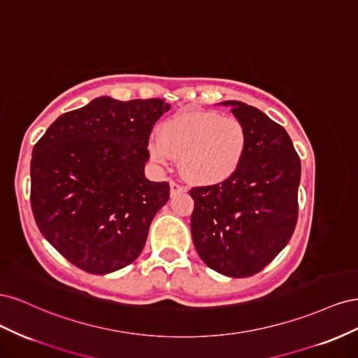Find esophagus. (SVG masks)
<instances>
[{
    "instance_id": "1",
    "label": "esophagus",
    "mask_w": 358,
    "mask_h": 358,
    "mask_svg": "<svg viewBox=\"0 0 358 358\" xmlns=\"http://www.w3.org/2000/svg\"><path fill=\"white\" fill-rule=\"evenodd\" d=\"M182 191H185V188H183L179 182L170 180V192H171V196H176V194H179Z\"/></svg>"
}]
</instances>
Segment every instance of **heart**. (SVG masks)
Segmentation results:
<instances>
[{
  "instance_id": "heart-1",
  "label": "heart",
  "mask_w": 358,
  "mask_h": 358,
  "mask_svg": "<svg viewBox=\"0 0 358 358\" xmlns=\"http://www.w3.org/2000/svg\"><path fill=\"white\" fill-rule=\"evenodd\" d=\"M248 148V131L234 116L212 110H187L162 122L159 137H150L148 149L158 164L179 158L183 176L212 185L234 175Z\"/></svg>"
}]
</instances>
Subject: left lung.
Segmentation results:
<instances>
[{
    "mask_svg": "<svg viewBox=\"0 0 358 358\" xmlns=\"http://www.w3.org/2000/svg\"><path fill=\"white\" fill-rule=\"evenodd\" d=\"M222 104L245 125L248 148L229 179L189 189L191 233L215 272L248 278L262 272L294 233L301 164L284 127L252 106Z\"/></svg>",
    "mask_w": 358,
    "mask_h": 358,
    "instance_id": "1",
    "label": "left lung"
}]
</instances>
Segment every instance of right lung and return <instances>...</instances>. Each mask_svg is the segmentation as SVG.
Segmentation results:
<instances>
[{"label": "right lung", "mask_w": 358, "mask_h": 358, "mask_svg": "<svg viewBox=\"0 0 358 358\" xmlns=\"http://www.w3.org/2000/svg\"><path fill=\"white\" fill-rule=\"evenodd\" d=\"M161 99H95L61 115L32 149L31 209L46 241L92 275L131 264L169 201V182H149L145 162Z\"/></svg>", "instance_id": "obj_1"}]
</instances>
